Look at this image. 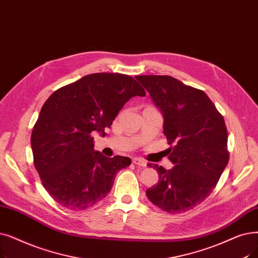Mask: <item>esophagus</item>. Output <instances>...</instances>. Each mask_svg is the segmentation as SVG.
<instances>
[{
  "mask_svg": "<svg viewBox=\"0 0 258 258\" xmlns=\"http://www.w3.org/2000/svg\"><path fill=\"white\" fill-rule=\"evenodd\" d=\"M133 162L135 163L136 165H140V166H143V167L148 165V163L145 162L143 159H141V158H134V159H133Z\"/></svg>",
  "mask_w": 258,
  "mask_h": 258,
  "instance_id": "obj_1",
  "label": "esophagus"
}]
</instances>
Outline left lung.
<instances>
[{
	"mask_svg": "<svg viewBox=\"0 0 258 258\" xmlns=\"http://www.w3.org/2000/svg\"><path fill=\"white\" fill-rule=\"evenodd\" d=\"M136 79L161 110L163 134L175 144L169 149L174 167L154 164L159 181L147 189V196L167 213H184L211 195L229 162L225 119L204 91L171 76Z\"/></svg>",
	"mask_w": 258,
	"mask_h": 258,
	"instance_id": "left-lung-1",
	"label": "left lung"
}]
</instances>
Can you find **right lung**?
Instances as JSON below:
<instances>
[{"label":"right lung","mask_w":258,"mask_h":258,"mask_svg":"<svg viewBox=\"0 0 258 258\" xmlns=\"http://www.w3.org/2000/svg\"><path fill=\"white\" fill-rule=\"evenodd\" d=\"M145 96L133 77L97 73L57 89L42 106L31 133L33 164L59 205L85 210L102 200L128 157H105L94 149V132L109 127L132 97Z\"/></svg>","instance_id":"1"}]
</instances>
